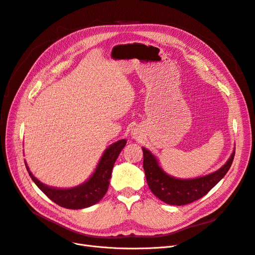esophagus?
Here are the masks:
<instances>
[{
  "mask_svg": "<svg viewBox=\"0 0 255 255\" xmlns=\"http://www.w3.org/2000/svg\"><path fill=\"white\" fill-rule=\"evenodd\" d=\"M130 137H132L134 140H139L141 139L142 133L140 132L139 128H133L132 132H130Z\"/></svg>",
  "mask_w": 255,
  "mask_h": 255,
  "instance_id": "1",
  "label": "esophagus"
}]
</instances>
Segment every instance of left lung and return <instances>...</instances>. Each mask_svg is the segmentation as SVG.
Here are the masks:
<instances>
[{
  "label": "left lung",
  "mask_w": 255,
  "mask_h": 255,
  "mask_svg": "<svg viewBox=\"0 0 255 255\" xmlns=\"http://www.w3.org/2000/svg\"><path fill=\"white\" fill-rule=\"evenodd\" d=\"M143 170L149 188L161 201L170 205H185L202 198L227 174L233 163L235 146L227 163L218 170L194 179H179L161 168L154 154L142 146Z\"/></svg>",
  "instance_id": "left-lung-1"
}]
</instances>
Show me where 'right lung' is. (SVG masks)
Returning <instances> with one entry per match:
<instances>
[{
  "label": "right lung",
  "mask_w": 255,
  "mask_h": 255,
  "mask_svg": "<svg viewBox=\"0 0 255 255\" xmlns=\"http://www.w3.org/2000/svg\"><path fill=\"white\" fill-rule=\"evenodd\" d=\"M126 143V139H120L107 146L89 179L78 186L70 188H57L43 184L29 170L25 160L24 163L34 183L53 202L69 210H82L98 203L105 196L110 186L115 161L117 160Z\"/></svg>",
  "instance_id": "right-lung-1"
}]
</instances>
